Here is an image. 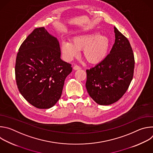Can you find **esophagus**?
<instances>
[{"label":"esophagus","mask_w":153,"mask_h":153,"mask_svg":"<svg viewBox=\"0 0 153 153\" xmlns=\"http://www.w3.org/2000/svg\"><path fill=\"white\" fill-rule=\"evenodd\" d=\"M74 70H80L81 69V67H80V66H79V65H74Z\"/></svg>","instance_id":"34e87169"}]
</instances>
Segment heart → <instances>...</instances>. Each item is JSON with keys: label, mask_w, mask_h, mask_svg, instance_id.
<instances>
[{"label": "heart", "mask_w": 153, "mask_h": 153, "mask_svg": "<svg viewBox=\"0 0 153 153\" xmlns=\"http://www.w3.org/2000/svg\"><path fill=\"white\" fill-rule=\"evenodd\" d=\"M110 45V40L105 35L98 33L82 34L74 37L71 42L63 40L60 49L64 57L71 60L82 49L84 58L90 63H96L102 61L106 56Z\"/></svg>", "instance_id": "heart-1"}]
</instances>
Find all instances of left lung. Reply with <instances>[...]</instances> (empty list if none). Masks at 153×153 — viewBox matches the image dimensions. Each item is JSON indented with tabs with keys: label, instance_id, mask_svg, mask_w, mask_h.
<instances>
[{
	"label": "left lung",
	"instance_id": "left-lung-1",
	"mask_svg": "<svg viewBox=\"0 0 153 153\" xmlns=\"http://www.w3.org/2000/svg\"><path fill=\"white\" fill-rule=\"evenodd\" d=\"M115 42L106 57L86 70V88L90 96L101 105H111L126 93L134 69V56L128 39L115 27Z\"/></svg>",
	"mask_w": 153,
	"mask_h": 153
}]
</instances>
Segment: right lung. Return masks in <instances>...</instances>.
Segmentation results:
<instances>
[{
  "mask_svg": "<svg viewBox=\"0 0 153 153\" xmlns=\"http://www.w3.org/2000/svg\"><path fill=\"white\" fill-rule=\"evenodd\" d=\"M57 38L44 27L36 28L20 45L15 75L19 92L39 109L53 106L61 97L65 80L71 65L60 59Z\"/></svg>",
  "mask_w": 153,
  "mask_h": 153,
  "instance_id": "1",
  "label": "right lung"
}]
</instances>
